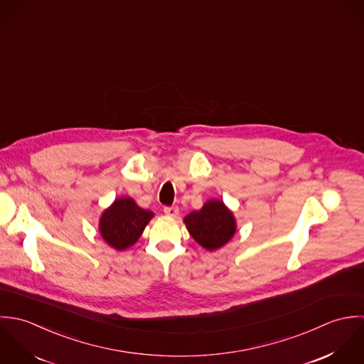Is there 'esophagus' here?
Wrapping results in <instances>:
<instances>
[{"label":"esophagus","instance_id":"1","mask_svg":"<svg viewBox=\"0 0 364 364\" xmlns=\"http://www.w3.org/2000/svg\"><path fill=\"white\" fill-rule=\"evenodd\" d=\"M164 214L167 215V217H171V218H176L177 215H178V208L177 207H164Z\"/></svg>","mask_w":364,"mask_h":364}]
</instances>
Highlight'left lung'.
Returning a JSON list of instances; mask_svg holds the SVG:
<instances>
[{
  "instance_id": "obj_1",
  "label": "left lung",
  "mask_w": 364,
  "mask_h": 364,
  "mask_svg": "<svg viewBox=\"0 0 364 364\" xmlns=\"http://www.w3.org/2000/svg\"><path fill=\"white\" fill-rule=\"evenodd\" d=\"M184 222L191 236L207 250L223 246L235 233V219L222 201H208L200 211L188 214Z\"/></svg>"
}]
</instances>
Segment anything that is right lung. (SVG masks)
<instances>
[{
  "instance_id": "obj_1",
  "label": "right lung",
  "mask_w": 364,
  "mask_h": 364,
  "mask_svg": "<svg viewBox=\"0 0 364 364\" xmlns=\"http://www.w3.org/2000/svg\"><path fill=\"white\" fill-rule=\"evenodd\" d=\"M151 217L153 213L138 207L132 198H118L104 211L100 232L109 246L124 250L139 239Z\"/></svg>"
}]
</instances>
